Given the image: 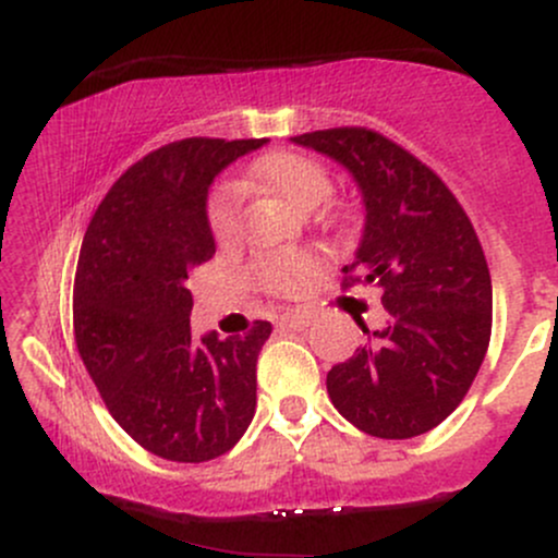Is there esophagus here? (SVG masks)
Listing matches in <instances>:
<instances>
[{
	"mask_svg": "<svg viewBox=\"0 0 558 558\" xmlns=\"http://www.w3.org/2000/svg\"><path fill=\"white\" fill-rule=\"evenodd\" d=\"M280 325L288 330H306L312 325V315H306V312H286L280 317Z\"/></svg>",
	"mask_w": 558,
	"mask_h": 558,
	"instance_id": "1",
	"label": "esophagus"
}]
</instances>
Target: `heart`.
Listing matches in <instances>:
<instances>
[{
	"label": "heart",
	"instance_id": "b5f03b06",
	"mask_svg": "<svg viewBox=\"0 0 558 558\" xmlns=\"http://www.w3.org/2000/svg\"><path fill=\"white\" fill-rule=\"evenodd\" d=\"M252 183L265 185L272 194H278L293 209H315L325 196L330 194V181L325 170L312 159L291 155V151H278V155L262 157L252 168ZM209 226L220 241L230 239L239 226V189L235 185H222L215 191L209 202ZM315 270V262L310 257H275L259 265L262 283L272 291H293L310 278Z\"/></svg>",
	"mask_w": 558,
	"mask_h": 558
}]
</instances>
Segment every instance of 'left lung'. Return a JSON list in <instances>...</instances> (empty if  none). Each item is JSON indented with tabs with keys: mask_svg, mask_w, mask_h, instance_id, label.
Returning <instances> with one entry per match:
<instances>
[{
	"mask_svg": "<svg viewBox=\"0 0 558 558\" xmlns=\"http://www.w3.org/2000/svg\"><path fill=\"white\" fill-rule=\"evenodd\" d=\"M354 178L364 228L349 283L380 288L388 319L328 373L332 407L375 438L438 427L475 380L493 323L488 262L475 228L435 172L367 128L293 136Z\"/></svg>",
	"mask_w": 558,
	"mask_h": 558,
	"instance_id": "1",
	"label": "left lung"
}]
</instances>
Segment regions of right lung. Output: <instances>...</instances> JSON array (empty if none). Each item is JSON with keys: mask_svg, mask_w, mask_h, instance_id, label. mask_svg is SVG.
Listing matches in <instances>:
<instances>
[{"mask_svg": "<svg viewBox=\"0 0 558 558\" xmlns=\"http://www.w3.org/2000/svg\"><path fill=\"white\" fill-rule=\"evenodd\" d=\"M267 138H183L128 168L83 235L73 291L78 354L107 409L146 451L209 462L241 440L257 409L248 336H191L189 272L213 259L207 198L230 162Z\"/></svg>", "mask_w": 558, "mask_h": 558, "instance_id": "obj_1", "label": "right lung"}]
</instances>
